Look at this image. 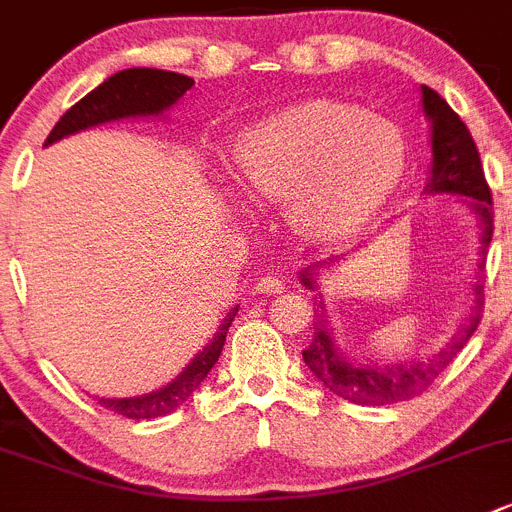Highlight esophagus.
Returning a JSON list of instances; mask_svg holds the SVG:
<instances>
[{"label":"esophagus","mask_w":512,"mask_h":512,"mask_svg":"<svg viewBox=\"0 0 512 512\" xmlns=\"http://www.w3.org/2000/svg\"><path fill=\"white\" fill-rule=\"evenodd\" d=\"M284 291V281L274 274H266L261 276L259 284H256V294H281Z\"/></svg>","instance_id":"1"}]
</instances>
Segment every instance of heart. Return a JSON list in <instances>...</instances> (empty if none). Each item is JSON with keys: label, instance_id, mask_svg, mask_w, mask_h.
<instances>
[{"label": "heart", "instance_id": "obj_1", "mask_svg": "<svg viewBox=\"0 0 512 512\" xmlns=\"http://www.w3.org/2000/svg\"><path fill=\"white\" fill-rule=\"evenodd\" d=\"M233 170L251 201H289V221L301 236L342 243L367 231L399 191L407 143L382 115L304 100L243 130Z\"/></svg>", "mask_w": 512, "mask_h": 512}]
</instances>
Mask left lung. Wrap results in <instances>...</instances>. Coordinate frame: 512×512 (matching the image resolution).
Instances as JSON below:
<instances>
[{"label":"left lung","instance_id":"8db88e82","mask_svg":"<svg viewBox=\"0 0 512 512\" xmlns=\"http://www.w3.org/2000/svg\"><path fill=\"white\" fill-rule=\"evenodd\" d=\"M422 113L430 120V145H432V165L430 180H427V193H452V196L470 198L472 213L480 221V261H478V281H475V301L467 321L452 337V342L435 354L427 362L412 364H384V367H369V364H354L344 357L342 349L334 344L332 329L326 324L324 301H319L321 314L316 311L314 339L304 349V362L316 379L324 384L329 392L337 397L349 399L354 405L374 407V405H394L405 399L420 397L445 367H450L467 339L475 334L480 319H483V284H485V251L493 238V198H490L488 180H485L480 153L475 148L470 130L462 123L460 115L437 95L432 87L422 85ZM332 264V261H329ZM324 264H314L299 274L301 284L316 289V276L324 269Z\"/></svg>","mask_w":512,"mask_h":512}]
</instances>
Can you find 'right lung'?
<instances>
[{
  "label": "right lung",
  "mask_w": 512,
  "mask_h": 512,
  "mask_svg": "<svg viewBox=\"0 0 512 512\" xmlns=\"http://www.w3.org/2000/svg\"><path fill=\"white\" fill-rule=\"evenodd\" d=\"M193 87V80L178 72H165L153 70V67H130V70L115 72L113 77H107L102 85L95 90L87 92L80 102L67 110L60 118V123L52 128L47 135L45 145L57 143V140L75 135L80 130L92 128V125L110 123V120H123V118H148V115H163L165 110L175 105L180 97L186 95ZM238 306L228 311L223 324L218 326L216 337L208 342L203 352H198L191 359L183 372L165 384L163 389H155L150 394H140V397H123V399H97L105 410H113L118 415L128 417V420H155V417H165L180 405H186L188 399L193 397L213 364L218 362L223 352V342H226L228 326L236 319Z\"/></svg>",
  "instance_id": "add662e5"
}]
</instances>
